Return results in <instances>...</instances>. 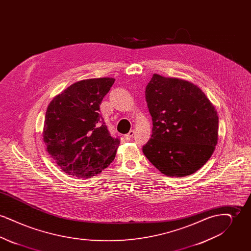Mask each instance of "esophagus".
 I'll return each mask as SVG.
<instances>
[{
	"instance_id": "obj_1",
	"label": "esophagus",
	"mask_w": 251,
	"mask_h": 251,
	"mask_svg": "<svg viewBox=\"0 0 251 251\" xmlns=\"http://www.w3.org/2000/svg\"><path fill=\"white\" fill-rule=\"evenodd\" d=\"M133 134H134V131L133 130H131V131H129L127 134H125V139L127 140V141H129V140H131V137L133 136Z\"/></svg>"
}]
</instances>
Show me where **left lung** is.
Listing matches in <instances>:
<instances>
[{"mask_svg":"<svg viewBox=\"0 0 251 251\" xmlns=\"http://www.w3.org/2000/svg\"><path fill=\"white\" fill-rule=\"evenodd\" d=\"M146 100L153 125L142 149L149 161L176 178L203 167L217 144L218 116L202 90L184 80L153 74Z\"/></svg>","mask_w":251,"mask_h":251,"instance_id":"obj_1","label":"left lung"}]
</instances>
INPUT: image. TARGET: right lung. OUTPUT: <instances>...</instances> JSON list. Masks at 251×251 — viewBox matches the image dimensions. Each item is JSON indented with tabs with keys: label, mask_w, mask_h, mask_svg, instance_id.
I'll use <instances>...</instances> for the list:
<instances>
[{
	"label": "right lung",
	"mask_w": 251,
	"mask_h": 251,
	"mask_svg": "<svg viewBox=\"0 0 251 251\" xmlns=\"http://www.w3.org/2000/svg\"><path fill=\"white\" fill-rule=\"evenodd\" d=\"M114 83L113 78L83 80L49 104L43 141L68 175L91 178L115 159L120 139L111 136L100 113V104Z\"/></svg>",
	"instance_id": "obj_1"
}]
</instances>
